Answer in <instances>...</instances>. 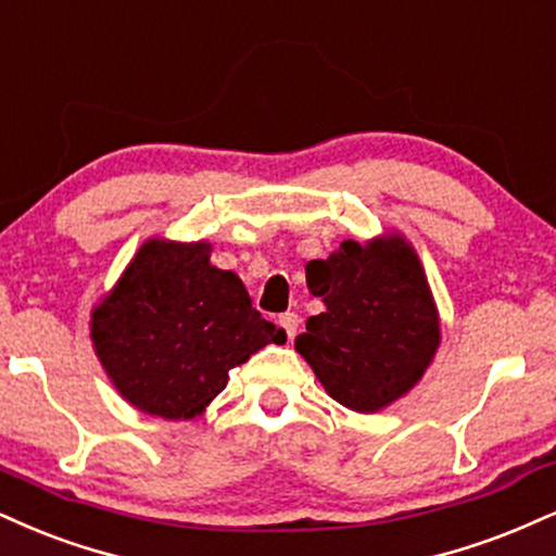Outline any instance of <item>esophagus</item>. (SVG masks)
Returning a JSON list of instances; mask_svg holds the SVG:
<instances>
[{"instance_id":"34e87169","label":"esophagus","mask_w":556,"mask_h":556,"mask_svg":"<svg viewBox=\"0 0 556 556\" xmlns=\"http://www.w3.org/2000/svg\"><path fill=\"white\" fill-rule=\"evenodd\" d=\"M279 326H282L287 337L295 339L298 326H300V316H298V313H290V311H287V313H282V316H279Z\"/></svg>"}]
</instances>
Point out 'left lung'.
<instances>
[{
	"label": "left lung",
	"instance_id": "obj_1",
	"mask_svg": "<svg viewBox=\"0 0 556 556\" xmlns=\"http://www.w3.org/2000/svg\"><path fill=\"white\" fill-rule=\"evenodd\" d=\"M307 287L326 311L307 318L295 350L331 399L378 412L422 378L440 324L422 264L404 238L344 240L313 264Z\"/></svg>",
	"mask_w": 556,
	"mask_h": 556
}]
</instances>
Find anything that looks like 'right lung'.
Segmentation results:
<instances>
[{
    "label": "right lung",
    "mask_w": 556,
    "mask_h": 556,
    "mask_svg": "<svg viewBox=\"0 0 556 556\" xmlns=\"http://www.w3.org/2000/svg\"><path fill=\"white\" fill-rule=\"evenodd\" d=\"M92 342L129 404L191 419L232 367L287 333L251 307L236 274L210 264V245L150 240L92 313Z\"/></svg>",
    "instance_id": "1"
}]
</instances>
